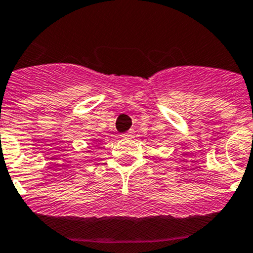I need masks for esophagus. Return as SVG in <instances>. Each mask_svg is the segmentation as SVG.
Instances as JSON below:
<instances>
[{
  "mask_svg": "<svg viewBox=\"0 0 253 253\" xmlns=\"http://www.w3.org/2000/svg\"><path fill=\"white\" fill-rule=\"evenodd\" d=\"M132 135H134V131H132V130H129V131L124 132L122 136H123V137H130V136H132Z\"/></svg>",
  "mask_w": 253,
  "mask_h": 253,
  "instance_id": "1",
  "label": "esophagus"
}]
</instances>
